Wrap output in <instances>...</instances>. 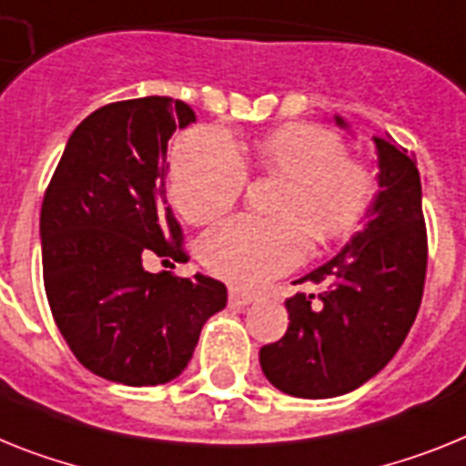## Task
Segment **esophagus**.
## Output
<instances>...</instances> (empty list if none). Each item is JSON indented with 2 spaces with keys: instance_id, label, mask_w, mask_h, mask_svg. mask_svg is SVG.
Instances as JSON below:
<instances>
[{
  "instance_id": "34e87169",
  "label": "esophagus",
  "mask_w": 466,
  "mask_h": 466,
  "mask_svg": "<svg viewBox=\"0 0 466 466\" xmlns=\"http://www.w3.org/2000/svg\"><path fill=\"white\" fill-rule=\"evenodd\" d=\"M229 303L237 308H246L253 303V296L251 293H244L239 289H229Z\"/></svg>"
}]
</instances>
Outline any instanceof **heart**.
I'll use <instances>...</instances> for the list:
<instances>
[{"label":"heart","instance_id":"b5f03b06","mask_svg":"<svg viewBox=\"0 0 466 466\" xmlns=\"http://www.w3.org/2000/svg\"><path fill=\"white\" fill-rule=\"evenodd\" d=\"M248 166L281 177L272 206L277 218H232L201 241V263L234 287L258 289L303 260L308 234L319 246L339 244L370 218L377 177L346 144L322 125L287 123L260 137ZM246 166L234 144L213 127L179 139L170 166V197L191 225H208L241 197Z\"/></svg>","mask_w":466,"mask_h":466}]
</instances>
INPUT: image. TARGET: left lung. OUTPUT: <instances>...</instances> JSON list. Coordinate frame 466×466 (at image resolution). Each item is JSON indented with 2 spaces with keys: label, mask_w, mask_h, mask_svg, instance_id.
I'll return each mask as SVG.
<instances>
[{
  "label": "left lung",
  "mask_w": 466,
  "mask_h": 466,
  "mask_svg": "<svg viewBox=\"0 0 466 466\" xmlns=\"http://www.w3.org/2000/svg\"><path fill=\"white\" fill-rule=\"evenodd\" d=\"M339 125H346L336 118ZM379 194L367 225L287 299L289 329L260 348L269 384L296 398H334L372 379L402 346L426 279V222L412 151L374 137Z\"/></svg>",
  "instance_id": "obj_1"
}]
</instances>
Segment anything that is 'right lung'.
<instances>
[{
  "instance_id": "1",
  "label": "right lung",
  "mask_w": 466,
  "mask_h": 466,
  "mask_svg": "<svg viewBox=\"0 0 466 466\" xmlns=\"http://www.w3.org/2000/svg\"><path fill=\"white\" fill-rule=\"evenodd\" d=\"M197 116L185 101L106 104L70 135L40 213L42 275L54 322L82 367L158 386L189 365L201 327L227 306L210 277L151 275L147 256L182 258L166 201V148Z\"/></svg>"
}]
</instances>
